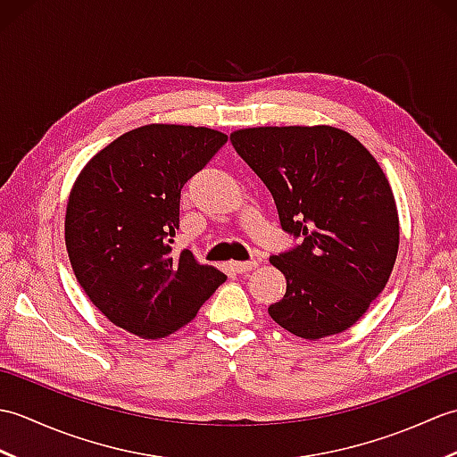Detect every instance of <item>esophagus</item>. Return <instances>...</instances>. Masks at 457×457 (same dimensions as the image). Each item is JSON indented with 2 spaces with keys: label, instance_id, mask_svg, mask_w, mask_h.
Wrapping results in <instances>:
<instances>
[{
  "label": "esophagus",
  "instance_id": "obj_1",
  "mask_svg": "<svg viewBox=\"0 0 457 457\" xmlns=\"http://www.w3.org/2000/svg\"><path fill=\"white\" fill-rule=\"evenodd\" d=\"M229 269L236 273H249V270L257 269V261H247V263H229Z\"/></svg>",
  "mask_w": 457,
  "mask_h": 457
}]
</instances>
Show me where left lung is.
<instances>
[{
    "label": "left lung",
    "mask_w": 457,
    "mask_h": 457,
    "mask_svg": "<svg viewBox=\"0 0 457 457\" xmlns=\"http://www.w3.org/2000/svg\"><path fill=\"white\" fill-rule=\"evenodd\" d=\"M229 139L273 194L280 226L303 239L269 259L287 278L270 318L314 342L352 328L399 253V212L383 169L332 125L247 128Z\"/></svg>",
    "instance_id": "1"
}]
</instances>
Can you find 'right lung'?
<instances>
[{
	"mask_svg": "<svg viewBox=\"0 0 457 457\" xmlns=\"http://www.w3.org/2000/svg\"><path fill=\"white\" fill-rule=\"evenodd\" d=\"M228 135L151 123L96 153L71 190L64 241L76 278L112 324L145 339L170 336L198 314L226 275L174 253L180 190Z\"/></svg>",
	"mask_w": 457,
	"mask_h": 457,
	"instance_id": "right-lung-1",
	"label": "right lung"
}]
</instances>
